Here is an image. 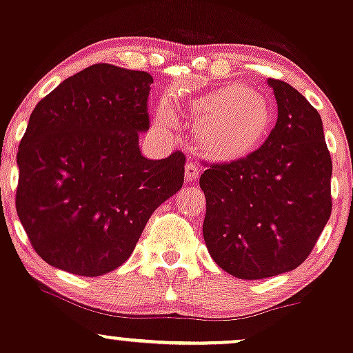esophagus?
Segmentation results:
<instances>
[{"label": "esophagus", "mask_w": 353, "mask_h": 353, "mask_svg": "<svg viewBox=\"0 0 353 353\" xmlns=\"http://www.w3.org/2000/svg\"><path fill=\"white\" fill-rule=\"evenodd\" d=\"M184 172H186V181H188V183H192V181H196L199 177V167L196 165L192 161H188Z\"/></svg>", "instance_id": "obj_1"}]
</instances>
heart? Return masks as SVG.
Listing matches in <instances>:
<instances>
[{"mask_svg":"<svg viewBox=\"0 0 353 353\" xmlns=\"http://www.w3.org/2000/svg\"><path fill=\"white\" fill-rule=\"evenodd\" d=\"M181 117L199 125L198 142L218 161H233L254 150L270 128V106L265 98L243 84H226L191 99ZM165 127H176L177 117L169 106L159 110Z\"/></svg>","mask_w":353,"mask_h":353,"instance_id":"1","label":"heart"}]
</instances>
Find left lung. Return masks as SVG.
I'll return each instance as SVG.
<instances>
[{
  "mask_svg": "<svg viewBox=\"0 0 353 353\" xmlns=\"http://www.w3.org/2000/svg\"><path fill=\"white\" fill-rule=\"evenodd\" d=\"M277 121L257 150L206 164L203 236L221 269L265 279L296 269L311 254L332 214V157L316 108L270 77Z\"/></svg>",
  "mask_w": 353,
  "mask_h": 353,
  "instance_id": "1",
  "label": "left lung"
}]
</instances>
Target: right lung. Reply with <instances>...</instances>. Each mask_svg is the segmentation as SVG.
I'll list each match as a JSON object with an SVG mask.
<instances>
[{"mask_svg":"<svg viewBox=\"0 0 353 353\" xmlns=\"http://www.w3.org/2000/svg\"><path fill=\"white\" fill-rule=\"evenodd\" d=\"M154 77L111 64L62 81L32 111L18 147L17 213L33 250L84 277L132 255L150 214L184 183L186 155L140 154Z\"/></svg>","mask_w":353,"mask_h":353,"instance_id":"right-lung-1","label":"right lung"}]
</instances>
